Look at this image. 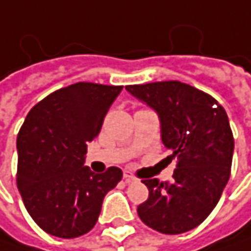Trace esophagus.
<instances>
[{"instance_id": "1", "label": "esophagus", "mask_w": 251, "mask_h": 251, "mask_svg": "<svg viewBox=\"0 0 251 251\" xmlns=\"http://www.w3.org/2000/svg\"><path fill=\"white\" fill-rule=\"evenodd\" d=\"M124 178H125L126 183H132V181H135V180H136V178L132 176V173H130V172H127V170L124 172Z\"/></svg>"}]
</instances>
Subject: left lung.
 <instances>
[{"label":"left lung","instance_id":"1","mask_svg":"<svg viewBox=\"0 0 251 251\" xmlns=\"http://www.w3.org/2000/svg\"><path fill=\"white\" fill-rule=\"evenodd\" d=\"M160 119L161 141L177 158L173 181L147 178L141 221L163 234L202 224L217 206L231 173L234 138L224 107L209 94L180 81L127 85Z\"/></svg>","mask_w":251,"mask_h":251}]
</instances>
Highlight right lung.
<instances>
[{
  "mask_svg": "<svg viewBox=\"0 0 251 251\" xmlns=\"http://www.w3.org/2000/svg\"><path fill=\"white\" fill-rule=\"evenodd\" d=\"M122 85L76 82L39 101L17 136V187L33 221L50 235L75 238L96 226L101 203L122 170L96 175L84 166L87 142Z\"/></svg>",
  "mask_w": 251,
  "mask_h": 251,
  "instance_id": "obj_1",
  "label": "right lung"
}]
</instances>
